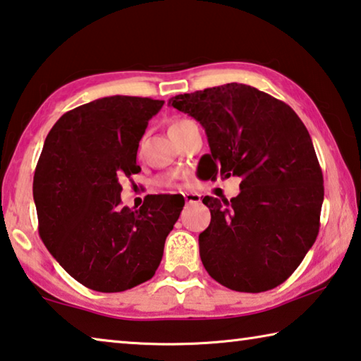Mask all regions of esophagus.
<instances>
[{"label":"esophagus","mask_w":361,"mask_h":361,"mask_svg":"<svg viewBox=\"0 0 361 361\" xmlns=\"http://www.w3.org/2000/svg\"><path fill=\"white\" fill-rule=\"evenodd\" d=\"M182 195H184V200H185V203H188V204L198 203L200 200H202V195L197 193V192H184V193H182Z\"/></svg>","instance_id":"esophagus-1"}]
</instances>
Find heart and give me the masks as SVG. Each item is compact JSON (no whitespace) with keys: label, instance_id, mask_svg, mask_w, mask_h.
I'll return each mask as SVG.
<instances>
[{"label":"heart","instance_id":"1","mask_svg":"<svg viewBox=\"0 0 361 361\" xmlns=\"http://www.w3.org/2000/svg\"><path fill=\"white\" fill-rule=\"evenodd\" d=\"M190 123H193V121L192 120H185V118H182V120H177V121L173 123V125H171L169 133L179 131V129L188 126V125H190ZM159 182H161V184H171V179H169V177H163V179L159 180Z\"/></svg>","mask_w":361,"mask_h":361}]
</instances>
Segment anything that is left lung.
Here are the masks:
<instances>
[{
    "mask_svg": "<svg viewBox=\"0 0 361 361\" xmlns=\"http://www.w3.org/2000/svg\"><path fill=\"white\" fill-rule=\"evenodd\" d=\"M204 128L211 179L241 177L235 198L204 197L211 224L198 236L208 274L233 291L281 285L315 243L323 174L310 134L289 105L256 87L228 82L169 99Z\"/></svg>",
    "mask_w": 361,
    "mask_h": 361,
    "instance_id": "8db88e82",
    "label": "left lung"
}]
</instances>
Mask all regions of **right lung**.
Instances as JSON below:
<instances>
[{
    "mask_svg": "<svg viewBox=\"0 0 361 361\" xmlns=\"http://www.w3.org/2000/svg\"><path fill=\"white\" fill-rule=\"evenodd\" d=\"M164 100L111 96L63 114L33 176L39 236L70 276L99 293L150 280L184 208L182 195H147L121 206V177L137 174V149Z\"/></svg>",
    "mask_w": 361,
    "mask_h": 361,
    "instance_id": "1",
    "label": "right lung"
}]
</instances>
